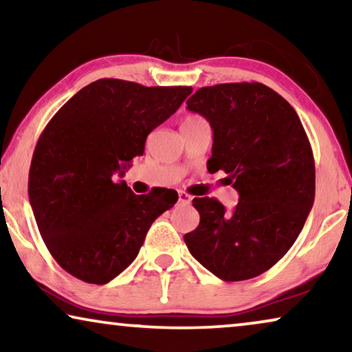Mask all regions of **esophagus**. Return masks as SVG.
Here are the masks:
<instances>
[{"instance_id": "esophagus-1", "label": "esophagus", "mask_w": 352, "mask_h": 352, "mask_svg": "<svg viewBox=\"0 0 352 352\" xmlns=\"http://www.w3.org/2000/svg\"><path fill=\"white\" fill-rule=\"evenodd\" d=\"M177 197H179V201L181 204H190L192 201V197L189 195V194H186V192H179V194H177Z\"/></svg>"}]
</instances>
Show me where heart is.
<instances>
[{"label":"heart","mask_w":352,"mask_h":352,"mask_svg":"<svg viewBox=\"0 0 352 352\" xmlns=\"http://www.w3.org/2000/svg\"><path fill=\"white\" fill-rule=\"evenodd\" d=\"M199 120H201V117H199V115H187V117L182 120V123H194V122H199Z\"/></svg>","instance_id":"obj_1"}]
</instances>
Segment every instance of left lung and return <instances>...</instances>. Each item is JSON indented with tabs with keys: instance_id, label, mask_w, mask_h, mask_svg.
<instances>
[{
	"instance_id": "obj_1",
	"label": "left lung",
	"mask_w": 352,
	"mask_h": 352,
	"mask_svg": "<svg viewBox=\"0 0 352 352\" xmlns=\"http://www.w3.org/2000/svg\"><path fill=\"white\" fill-rule=\"evenodd\" d=\"M187 109L213 129L206 168L223 170L240 199L230 214L216 199H194L200 223L184 242L216 277L248 280L282 259L306 223L316 194L309 139L295 109L254 81L205 86Z\"/></svg>"
}]
</instances>
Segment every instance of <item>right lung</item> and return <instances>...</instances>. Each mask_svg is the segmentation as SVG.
<instances>
[{"mask_svg": "<svg viewBox=\"0 0 352 352\" xmlns=\"http://www.w3.org/2000/svg\"><path fill=\"white\" fill-rule=\"evenodd\" d=\"M190 86H142L102 78L62 105L43 129L28 199L47 250L80 280L104 285L138 256L148 228L177 200L158 189L136 195L113 179L144 153L152 129L171 117Z\"/></svg>", "mask_w": 352, "mask_h": 352, "instance_id": "right-lung-1", "label": "right lung"}]
</instances>
